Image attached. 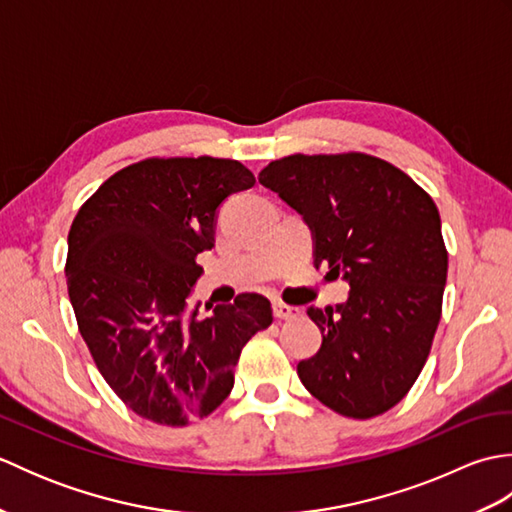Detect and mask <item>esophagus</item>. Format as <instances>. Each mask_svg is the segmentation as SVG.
<instances>
[{
  "label": "esophagus",
  "instance_id": "1",
  "mask_svg": "<svg viewBox=\"0 0 512 512\" xmlns=\"http://www.w3.org/2000/svg\"><path fill=\"white\" fill-rule=\"evenodd\" d=\"M273 312H275V319L279 321H290L299 317V310L286 306V303H273Z\"/></svg>",
  "mask_w": 512,
  "mask_h": 512
}]
</instances>
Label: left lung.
I'll list each match as a JSON object with an SVG mask.
<instances>
[{
	"instance_id": "left-lung-1",
	"label": "left lung",
	"mask_w": 512,
	"mask_h": 512,
	"mask_svg": "<svg viewBox=\"0 0 512 512\" xmlns=\"http://www.w3.org/2000/svg\"><path fill=\"white\" fill-rule=\"evenodd\" d=\"M259 182L303 215L314 264L350 284L339 306L308 308L319 352L297 365L303 387L345 418L389 411L420 376L436 336L449 255L431 195L376 156H286Z\"/></svg>"
}]
</instances>
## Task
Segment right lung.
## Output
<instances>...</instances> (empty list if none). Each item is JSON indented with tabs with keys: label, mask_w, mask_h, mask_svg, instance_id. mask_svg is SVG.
Returning a JSON list of instances; mask_svg holds the SVG:
<instances>
[{
	"label": "right lung",
	"mask_w": 512,
	"mask_h": 512,
	"mask_svg": "<svg viewBox=\"0 0 512 512\" xmlns=\"http://www.w3.org/2000/svg\"><path fill=\"white\" fill-rule=\"evenodd\" d=\"M253 171L228 158H147L107 178L68 235V295L105 383L140 418L184 427L222 405L244 345L273 323L255 292L202 317L195 257Z\"/></svg>",
	"instance_id": "obj_1"
}]
</instances>
